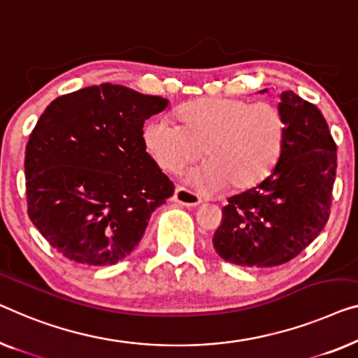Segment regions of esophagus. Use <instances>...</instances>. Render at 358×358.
Returning a JSON list of instances; mask_svg holds the SVG:
<instances>
[{"instance_id": "esophagus-1", "label": "esophagus", "mask_w": 358, "mask_h": 358, "mask_svg": "<svg viewBox=\"0 0 358 358\" xmlns=\"http://www.w3.org/2000/svg\"><path fill=\"white\" fill-rule=\"evenodd\" d=\"M173 200L176 203L182 205V206H196L201 203V199L199 195L195 194V192H192L185 187H178L174 190V195H173Z\"/></svg>"}]
</instances>
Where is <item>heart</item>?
Returning a JSON list of instances; mask_svg holds the SVG:
<instances>
[{
    "mask_svg": "<svg viewBox=\"0 0 358 358\" xmlns=\"http://www.w3.org/2000/svg\"><path fill=\"white\" fill-rule=\"evenodd\" d=\"M178 124L150 122L145 145L158 166L176 174L203 153L206 163L192 174L205 192L260 184L284 150L287 124L276 106L247 98H199L179 108Z\"/></svg>",
    "mask_w": 358,
    "mask_h": 358,
    "instance_id": "obj_1",
    "label": "heart"
}]
</instances>
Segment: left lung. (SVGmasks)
<instances>
[{"label":"left lung","mask_w":358,"mask_h":358,"mask_svg":"<svg viewBox=\"0 0 358 358\" xmlns=\"http://www.w3.org/2000/svg\"><path fill=\"white\" fill-rule=\"evenodd\" d=\"M279 111L287 124L281 158L257 187L227 200L213 236L217 255L241 266L291 262L329 217L338 155L328 122L291 90L282 92Z\"/></svg>","instance_id":"8db88e82"}]
</instances>
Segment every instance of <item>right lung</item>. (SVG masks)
<instances>
[{
  "mask_svg": "<svg viewBox=\"0 0 358 358\" xmlns=\"http://www.w3.org/2000/svg\"><path fill=\"white\" fill-rule=\"evenodd\" d=\"M168 100L101 84L46 106L25 147L34 226L72 262L115 265L147 229L174 184L147 153L143 122Z\"/></svg>",
  "mask_w": 358,
  "mask_h": 358,
  "instance_id": "right-lung-1",
  "label": "right lung"
}]
</instances>
